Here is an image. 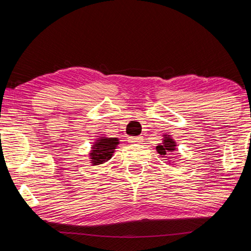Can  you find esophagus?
<instances>
[{"label": "esophagus", "instance_id": "1", "mask_svg": "<svg viewBox=\"0 0 251 251\" xmlns=\"http://www.w3.org/2000/svg\"><path fill=\"white\" fill-rule=\"evenodd\" d=\"M143 138L142 137H130L128 141L130 143H141Z\"/></svg>", "mask_w": 251, "mask_h": 251}]
</instances>
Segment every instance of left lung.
I'll return each instance as SVG.
<instances>
[{
    "label": "left lung",
    "mask_w": 251,
    "mask_h": 251,
    "mask_svg": "<svg viewBox=\"0 0 251 251\" xmlns=\"http://www.w3.org/2000/svg\"><path fill=\"white\" fill-rule=\"evenodd\" d=\"M156 151L162 156L169 155L170 152L176 151V143H175L174 140L170 135L164 134L163 141L159 146H156Z\"/></svg>",
    "instance_id": "obj_1"
}]
</instances>
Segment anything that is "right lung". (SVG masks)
<instances>
[{"instance_id": "add662e5", "label": "right lung", "mask_w": 251, "mask_h": 251, "mask_svg": "<svg viewBox=\"0 0 251 251\" xmlns=\"http://www.w3.org/2000/svg\"><path fill=\"white\" fill-rule=\"evenodd\" d=\"M118 144L119 139L117 138L100 137L98 140H96V142L91 147V151L89 153L91 164L100 165L111 159Z\"/></svg>"}]
</instances>
